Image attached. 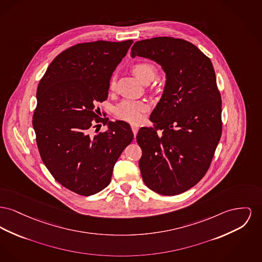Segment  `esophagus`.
<instances>
[{
  "mask_svg": "<svg viewBox=\"0 0 262 262\" xmlns=\"http://www.w3.org/2000/svg\"><path fill=\"white\" fill-rule=\"evenodd\" d=\"M139 127L138 124H135V123L132 124V129H133V133H134L135 137L137 136V134H138V132H139Z\"/></svg>",
  "mask_w": 262,
  "mask_h": 262,
  "instance_id": "esophagus-1",
  "label": "esophagus"
}]
</instances>
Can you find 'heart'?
<instances>
[{"mask_svg":"<svg viewBox=\"0 0 262 262\" xmlns=\"http://www.w3.org/2000/svg\"><path fill=\"white\" fill-rule=\"evenodd\" d=\"M134 74L137 76L141 83L151 82L157 71L152 64L147 62H141L135 64L132 68ZM116 87V80L113 78L110 83V88L113 90ZM149 105L144 101L139 100H123L114 108L115 117L118 120H122L129 123H139L143 119L145 113L148 111Z\"/></svg>","mask_w":262,"mask_h":262,"instance_id":"obj_1","label":"heart"}]
</instances>
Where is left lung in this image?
<instances>
[{
  "mask_svg": "<svg viewBox=\"0 0 262 262\" xmlns=\"http://www.w3.org/2000/svg\"><path fill=\"white\" fill-rule=\"evenodd\" d=\"M130 55L156 62L166 77L150 115L154 127H140L137 136L142 180L158 194H181L204 177L222 136L213 64L191 42L167 36L137 41Z\"/></svg>",
  "mask_w": 262,
  "mask_h": 262,
  "instance_id": "left-lung-1",
  "label": "left lung"
}]
</instances>
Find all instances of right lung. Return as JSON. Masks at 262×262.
<instances>
[{"mask_svg":"<svg viewBox=\"0 0 262 262\" xmlns=\"http://www.w3.org/2000/svg\"><path fill=\"white\" fill-rule=\"evenodd\" d=\"M133 42L98 40L69 47L38 84L32 125L40 157L57 182L79 195H94L110 184L115 163L134 139L128 123L96 119L94 112L96 102L108 98L112 74ZM94 117L108 130L92 136Z\"/></svg>","mask_w":262,"mask_h":262,"instance_id":"right-lung-1","label":"right lung"}]
</instances>
